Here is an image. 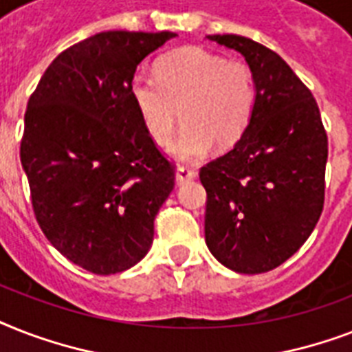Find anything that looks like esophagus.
<instances>
[{
	"mask_svg": "<svg viewBox=\"0 0 352 352\" xmlns=\"http://www.w3.org/2000/svg\"><path fill=\"white\" fill-rule=\"evenodd\" d=\"M197 177V171L192 170V168H188V166H181V168H177L175 171V181L177 184L181 186V184H186V182L193 181Z\"/></svg>",
	"mask_w": 352,
	"mask_h": 352,
	"instance_id": "obj_1",
	"label": "esophagus"
}]
</instances>
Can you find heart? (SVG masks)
Here are the masks:
<instances>
[{
    "mask_svg": "<svg viewBox=\"0 0 352 352\" xmlns=\"http://www.w3.org/2000/svg\"><path fill=\"white\" fill-rule=\"evenodd\" d=\"M157 80L137 73L129 82V96L149 138L168 144L179 118L184 122L168 153L175 160L203 159L212 144L234 146L250 124L256 107V80L243 62L199 47H184L160 58Z\"/></svg>",
    "mask_w": 352,
    "mask_h": 352,
    "instance_id": "obj_1",
    "label": "heart"
}]
</instances>
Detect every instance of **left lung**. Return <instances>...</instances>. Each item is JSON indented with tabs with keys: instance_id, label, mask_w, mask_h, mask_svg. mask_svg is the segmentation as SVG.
I'll list each match as a JSON object with an SVG mask.
<instances>
[{
	"instance_id": "1",
	"label": "left lung",
	"mask_w": 352,
	"mask_h": 352,
	"mask_svg": "<svg viewBox=\"0 0 352 352\" xmlns=\"http://www.w3.org/2000/svg\"><path fill=\"white\" fill-rule=\"evenodd\" d=\"M206 38L239 52L256 80L246 131L199 173L206 246L234 272H268L300 250L322 215L327 133L311 91L279 54L245 36Z\"/></svg>"
}]
</instances>
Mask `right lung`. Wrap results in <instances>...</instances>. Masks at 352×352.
<instances>
[{"label": "right lung", "instance_id": "1", "mask_svg": "<svg viewBox=\"0 0 352 352\" xmlns=\"http://www.w3.org/2000/svg\"><path fill=\"white\" fill-rule=\"evenodd\" d=\"M175 32L107 30L69 47L29 98L21 166L41 232L93 274L124 272L153 243L175 173L129 96L138 63Z\"/></svg>", "mask_w": 352, "mask_h": 352}]
</instances>
